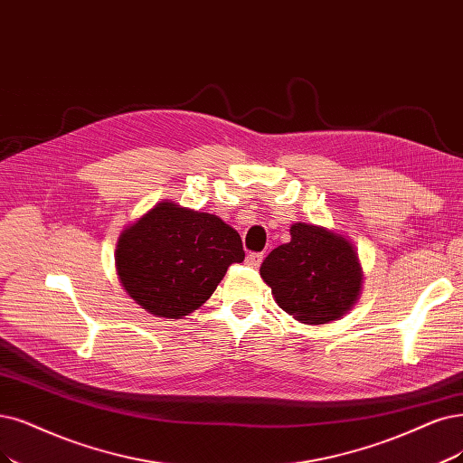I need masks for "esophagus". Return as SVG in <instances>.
I'll return each instance as SVG.
<instances>
[{
    "instance_id": "esophagus-1",
    "label": "esophagus",
    "mask_w": 463,
    "mask_h": 463,
    "mask_svg": "<svg viewBox=\"0 0 463 463\" xmlns=\"http://www.w3.org/2000/svg\"><path fill=\"white\" fill-rule=\"evenodd\" d=\"M261 261H263V255L261 253H248V258H246V263L250 265V267H253V269H258L260 265H261Z\"/></svg>"
}]
</instances>
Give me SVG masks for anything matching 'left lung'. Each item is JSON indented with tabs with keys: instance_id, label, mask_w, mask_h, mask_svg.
<instances>
[{
	"instance_id": "1",
	"label": "left lung",
	"mask_w": 463,
	"mask_h": 463,
	"mask_svg": "<svg viewBox=\"0 0 463 463\" xmlns=\"http://www.w3.org/2000/svg\"><path fill=\"white\" fill-rule=\"evenodd\" d=\"M292 241L272 250L261 263L282 311L305 324H326L349 311L361 292L363 270L344 236L296 222Z\"/></svg>"
}]
</instances>
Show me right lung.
Returning a JSON list of instances; mask_svg holds the SVG:
<instances>
[{"label":"right lung","mask_w":463,"mask_h":463,"mask_svg":"<svg viewBox=\"0 0 463 463\" xmlns=\"http://www.w3.org/2000/svg\"><path fill=\"white\" fill-rule=\"evenodd\" d=\"M242 238L217 215L162 202L119 236L116 267L126 292L154 317L181 318L215 292Z\"/></svg>","instance_id":"obj_1"}]
</instances>
